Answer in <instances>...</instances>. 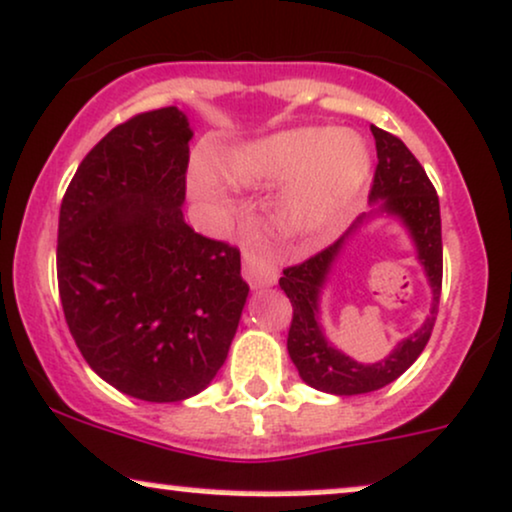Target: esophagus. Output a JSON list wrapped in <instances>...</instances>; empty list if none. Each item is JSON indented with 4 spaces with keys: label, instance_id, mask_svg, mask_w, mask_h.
I'll return each mask as SVG.
<instances>
[{
    "label": "esophagus",
    "instance_id": "34e87169",
    "mask_svg": "<svg viewBox=\"0 0 512 512\" xmlns=\"http://www.w3.org/2000/svg\"><path fill=\"white\" fill-rule=\"evenodd\" d=\"M244 275L254 290H261V287H270L278 282V266L270 261L266 251L251 246L244 251Z\"/></svg>",
    "mask_w": 512,
    "mask_h": 512
}]
</instances>
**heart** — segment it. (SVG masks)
I'll return each instance as SVG.
<instances>
[{
    "label": "heart",
    "mask_w": 512,
    "mask_h": 512,
    "mask_svg": "<svg viewBox=\"0 0 512 512\" xmlns=\"http://www.w3.org/2000/svg\"><path fill=\"white\" fill-rule=\"evenodd\" d=\"M222 177L237 189L292 181L278 203V222L287 234L311 237L352 208L371 177V153L362 138L335 126H302L230 150ZM194 189L213 196L203 174L194 177Z\"/></svg>",
    "instance_id": "1"
}]
</instances>
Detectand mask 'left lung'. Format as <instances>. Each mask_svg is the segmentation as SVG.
I'll return each mask as SVG.
<instances>
[{"instance_id":"obj_1","label":"left lung","mask_w":512,"mask_h":512,"mask_svg":"<svg viewBox=\"0 0 512 512\" xmlns=\"http://www.w3.org/2000/svg\"><path fill=\"white\" fill-rule=\"evenodd\" d=\"M376 138L378 165L371 189V213L347 230L345 237L321 254L311 256L299 266L287 268L280 278L282 292L290 297L294 316L290 335H287V352L297 366L299 376L306 386L330 395H364L381 390L395 378L405 374L417 362L426 342L434 330L438 299H441L443 280V244H441V208L434 184L426 177L424 167L410 153V148L398 136L371 126ZM376 217L398 219L408 232L418 254L420 265L425 268L427 281L432 287V309L425 323L414 334L403 339L388 358L374 365H364L338 351L325 338L320 323V297L329 273L344 248L347 238L356 233L366 221Z\"/></svg>"}]
</instances>
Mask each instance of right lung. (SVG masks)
I'll use <instances>...</instances> for the list:
<instances>
[{
	"mask_svg": "<svg viewBox=\"0 0 512 512\" xmlns=\"http://www.w3.org/2000/svg\"><path fill=\"white\" fill-rule=\"evenodd\" d=\"M191 136L179 107L136 114L83 158L59 208L71 335L102 381L146 402L210 386L249 297L239 251L184 222Z\"/></svg>",
	"mask_w": 512,
	"mask_h": 512,
	"instance_id": "add662e5",
	"label": "right lung"
}]
</instances>
